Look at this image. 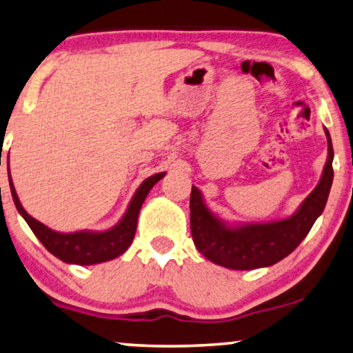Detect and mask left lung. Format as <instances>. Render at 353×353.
Here are the masks:
<instances>
[{"mask_svg":"<svg viewBox=\"0 0 353 353\" xmlns=\"http://www.w3.org/2000/svg\"><path fill=\"white\" fill-rule=\"evenodd\" d=\"M327 139V161L320 183L291 216L268 223L230 225L215 215L196 186L191 190V234L197 250L207 260L231 270H254L274 265L288 257L308 234L325 210L332 185V143Z\"/></svg>","mask_w":353,"mask_h":353,"instance_id":"1","label":"left lung"}]
</instances>
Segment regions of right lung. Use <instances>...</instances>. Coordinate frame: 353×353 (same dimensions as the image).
<instances>
[{"mask_svg":"<svg viewBox=\"0 0 353 353\" xmlns=\"http://www.w3.org/2000/svg\"><path fill=\"white\" fill-rule=\"evenodd\" d=\"M165 173H156L144 180L134 192L133 199L122 220L110 230L105 231H75V233H59L48 228L41 221L30 216L23 209L21 201H19L17 192L14 190L12 180L9 176V186H11V194L16 204L19 214L23 216L27 225L30 226L33 234L40 239V243L50 250V252L65 263L74 265H94L112 260L122 255L130 248L134 238V231L138 225V214L141 209L144 199L152 190V186L163 178Z\"/></svg>","mask_w":353,"mask_h":353,"instance_id":"obj_1","label":"right lung"}]
</instances>
